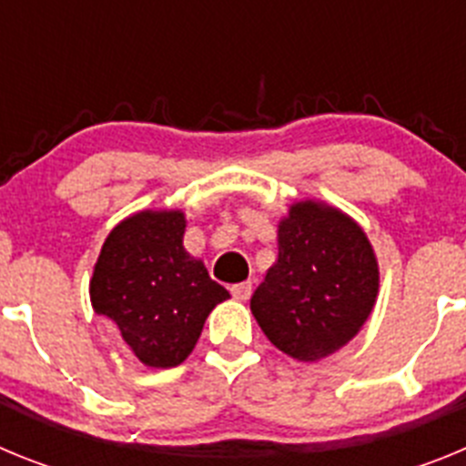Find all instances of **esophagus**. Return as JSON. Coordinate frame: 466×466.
Segmentation results:
<instances>
[{
  "label": "esophagus",
  "instance_id": "obj_1",
  "mask_svg": "<svg viewBox=\"0 0 466 466\" xmlns=\"http://www.w3.org/2000/svg\"><path fill=\"white\" fill-rule=\"evenodd\" d=\"M230 294L236 300H247L252 296V282H240V284H233L230 287Z\"/></svg>",
  "mask_w": 466,
  "mask_h": 466
}]
</instances>
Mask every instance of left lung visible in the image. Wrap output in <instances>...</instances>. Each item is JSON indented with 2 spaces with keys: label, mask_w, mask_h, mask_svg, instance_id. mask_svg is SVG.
I'll use <instances>...</instances> for the list:
<instances>
[{
  "label": "left lung",
  "mask_w": 466,
  "mask_h": 466,
  "mask_svg": "<svg viewBox=\"0 0 466 466\" xmlns=\"http://www.w3.org/2000/svg\"><path fill=\"white\" fill-rule=\"evenodd\" d=\"M378 287V258L364 228L339 208L308 198L279 219L278 261L249 308L284 355L319 361L360 333Z\"/></svg>",
  "instance_id": "1"
}]
</instances>
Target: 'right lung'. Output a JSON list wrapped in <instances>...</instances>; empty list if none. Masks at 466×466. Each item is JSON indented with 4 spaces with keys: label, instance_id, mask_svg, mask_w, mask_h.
Here are the masks:
<instances>
[{
    "label": "right lung",
    "instance_id": "right-lung-1",
    "mask_svg": "<svg viewBox=\"0 0 466 466\" xmlns=\"http://www.w3.org/2000/svg\"><path fill=\"white\" fill-rule=\"evenodd\" d=\"M182 209H142L106 236L90 278L95 312L116 324L151 369L179 366L196 348L214 306L230 299L200 258L184 249Z\"/></svg>",
    "mask_w": 466,
    "mask_h": 466
}]
</instances>
